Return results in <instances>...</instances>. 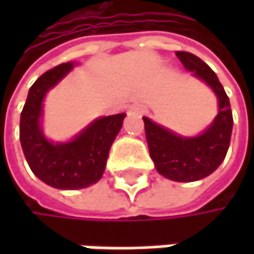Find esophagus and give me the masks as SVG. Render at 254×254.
I'll list each match as a JSON object with an SVG mask.
<instances>
[{"label": "esophagus", "mask_w": 254, "mask_h": 254, "mask_svg": "<svg viewBox=\"0 0 254 254\" xmlns=\"http://www.w3.org/2000/svg\"><path fill=\"white\" fill-rule=\"evenodd\" d=\"M132 110H133V112H136V113H142V109H141L139 106H135V107H132Z\"/></svg>", "instance_id": "obj_1"}]
</instances>
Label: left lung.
Wrapping results in <instances>:
<instances>
[{
	"label": "left lung",
	"mask_w": 254,
	"mask_h": 254,
	"mask_svg": "<svg viewBox=\"0 0 254 254\" xmlns=\"http://www.w3.org/2000/svg\"><path fill=\"white\" fill-rule=\"evenodd\" d=\"M187 70L212 86L219 100V113L200 136L182 138L174 132L142 118L145 138L156 169L160 175L178 182H192L209 177L224 162L232 132V112L229 98L216 73L197 56L177 51Z\"/></svg>",
	"instance_id": "left-lung-1"
}]
</instances>
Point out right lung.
<instances>
[{"label":"right lung","instance_id":"add662e5","mask_svg":"<svg viewBox=\"0 0 254 254\" xmlns=\"http://www.w3.org/2000/svg\"><path fill=\"white\" fill-rule=\"evenodd\" d=\"M72 67V63H63L38 77L20 115V142L29 168L41 181L59 190H79L100 181L110 147L127 116L121 113L97 119L67 144L45 139L39 127L44 95Z\"/></svg>","mask_w":254,"mask_h":254}]
</instances>
